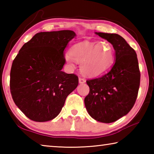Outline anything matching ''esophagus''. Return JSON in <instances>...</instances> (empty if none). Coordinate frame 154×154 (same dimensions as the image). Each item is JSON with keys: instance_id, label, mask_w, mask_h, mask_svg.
Returning <instances> with one entry per match:
<instances>
[{"instance_id": "34e87169", "label": "esophagus", "mask_w": 154, "mask_h": 154, "mask_svg": "<svg viewBox=\"0 0 154 154\" xmlns=\"http://www.w3.org/2000/svg\"><path fill=\"white\" fill-rule=\"evenodd\" d=\"M79 83H84L85 82V79H83V78H82V77H79Z\"/></svg>"}]
</instances>
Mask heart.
Instances as JSON below:
<instances>
[{"label": "heart", "mask_w": 154, "mask_h": 154, "mask_svg": "<svg viewBox=\"0 0 154 154\" xmlns=\"http://www.w3.org/2000/svg\"><path fill=\"white\" fill-rule=\"evenodd\" d=\"M64 58L68 64L74 66L75 60L81 63V71L89 77L98 76L111 66L115 60V51L111 44L106 41L83 42L72 47Z\"/></svg>", "instance_id": "b5f03b06"}]
</instances>
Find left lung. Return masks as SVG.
Listing matches in <instances>:
<instances>
[{"instance_id":"8db88e82","label":"left lung","mask_w":154,"mask_h":154,"mask_svg":"<svg viewBox=\"0 0 154 154\" xmlns=\"http://www.w3.org/2000/svg\"><path fill=\"white\" fill-rule=\"evenodd\" d=\"M96 34L113 45L116 62L106 74L86 81L90 92L84 103L93 119L111 123L128 113L136 102L140 79L139 62L134 49L120 35Z\"/></svg>"}]
</instances>
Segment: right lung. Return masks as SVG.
I'll list each match as a JSON object with an SVG mask.
<instances>
[{
	"mask_svg": "<svg viewBox=\"0 0 154 154\" xmlns=\"http://www.w3.org/2000/svg\"><path fill=\"white\" fill-rule=\"evenodd\" d=\"M72 30L38 32L26 43L14 60L10 90L17 106L31 120L55 118L79 83L76 75L62 71L64 51L73 38Z\"/></svg>",
	"mask_w": 154,
	"mask_h": 154,
	"instance_id": "right-lung-1",
	"label": "right lung"
}]
</instances>
